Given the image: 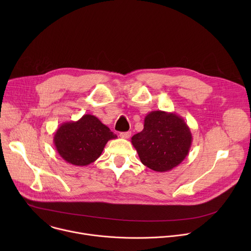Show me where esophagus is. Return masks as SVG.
<instances>
[{"instance_id":"obj_1","label":"esophagus","mask_w":251,"mask_h":251,"mask_svg":"<svg viewBox=\"0 0 251 251\" xmlns=\"http://www.w3.org/2000/svg\"><path fill=\"white\" fill-rule=\"evenodd\" d=\"M122 139H128L131 136V132H121L119 135Z\"/></svg>"}]
</instances>
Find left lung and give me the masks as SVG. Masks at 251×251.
I'll return each mask as SVG.
<instances>
[{"mask_svg": "<svg viewBox=\"0 0 251 251\" xmlns=\"http://www.w3.org/2000/svg\"><path fill=\"white\" fill-rule=\"evenodd\" d=\"M143 165L156 172H168L188 156L193 137L185 120L173 112L151 111L144 129L131 138Z\"/></svg>", "mask_w": 251, "mask_h": 251, "instance_id": "obj_1", "label": "left lung"}]
</instances>
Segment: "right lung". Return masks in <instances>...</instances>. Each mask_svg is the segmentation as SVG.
Segmentation results:
<instances>
[{
	"label": "right lung",
	"instance_id": "add662e5",
	"mask_svg": "<svg viewBox=\"0 0 251 251\" xmlns=\"http://www.w3.org/2000/svg\"><path fill=\"white\" fill-rule=\"evenodd\" d=\"M116 138L97 117L85 114L77 121L62 123L54 133L53 143L65 162L83 167L96 161L106 143Z\"/></svg>",
	"mask_w": 251,
	"mask_h": 251
}]
</instances>
